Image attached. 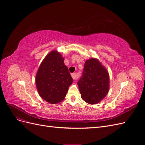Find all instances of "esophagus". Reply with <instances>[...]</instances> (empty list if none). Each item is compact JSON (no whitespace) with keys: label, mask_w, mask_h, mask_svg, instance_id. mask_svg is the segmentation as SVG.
Wrapping results in <instances>:
<instances>
[{"label":"esophagus","mask_w":145,"mask_h":145,"mask_svg":"<svg viewBox=\"0 0 145 145\" xmlns=\"http://www.w3.org/2000/svg\"><path fill=\"white\" fill-rule=\"evenodd\" d=\"M71 76H72V78H73L74 80H76V78H77V75H76V73H72L71 74Z\"/></svg>","instance_id":"34e87169"}]
</instances>
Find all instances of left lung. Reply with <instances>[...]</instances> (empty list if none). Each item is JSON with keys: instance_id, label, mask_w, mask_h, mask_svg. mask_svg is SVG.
<instances>
[{"instance_id": "1", "label": "left lung", "mask_w": 145, "mask_h": 145, "mask_svg": "<svg viewBox=\"0 0 145 145\" xmlns=\"http://www.w3.org/2000/svg\"><path fill=\"white\" fill-rule=\"evenodd\" d=\"M82 99L85 102L97 104L106 97L109 89V75L100 60L91 57L85 61L83 77L77 83Z\"/></svg>"}]
</instances>
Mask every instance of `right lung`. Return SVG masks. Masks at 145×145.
Instances as JSON below:
<instances>
[{
  "label": "right lung",
  "instance_id": "right-lung-1",
  "mask_svg": "<svg viewBox=\"0 0 145 145\" xmlns=\"http://www.w3.org/2000/svg\"><path fill=\"white\" fill-rule=\"evenodd\" d=\"M35 80L39 95L51 104L62 102L73 82L64 63V57L56 50L51 51L43 59Z\"/></svg>",
  "mask_w": 145,
  "mask_h": 145
}]
</instances>
